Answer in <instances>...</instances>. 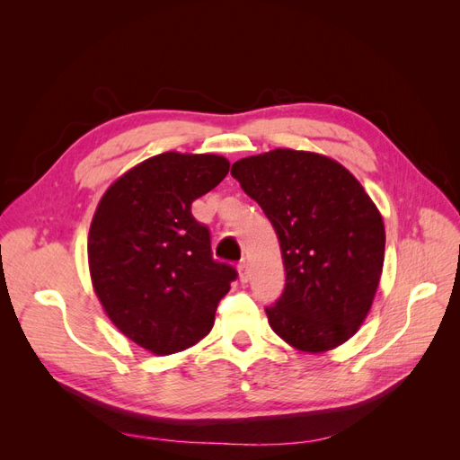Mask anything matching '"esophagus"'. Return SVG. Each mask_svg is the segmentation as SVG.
I'll return each mask as SVG.
<instances>
[{
    "instance_id": "34e87169",
    "label": "esophagus",
    "mask_w": 460,
    "mask_h": 460,
    "mask_svg": "<svg viewBox=\"0 0 460 460\" xmlns=\"http://www.w3.org/2000/svg\"><path fill=\"white\" fill-rule=\"evenodd\" d=\"M238 272H240V280H242L243 284L249 282V278H252V272H249V267H247L245 261H242V262L238 264Z\"/></svg>"
}]
</instances>
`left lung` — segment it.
<instances>
[{"label": "left lung", "instance_id": "left-lung-1", "mask_svg": "<svg viewBox=\"0 0 460 460\" xmlns=\"http://www.w3.org/2000/svg\"><path fill=\"white\" fill-rule=\"evenodd\" d=\"M232 176L280 240L286 288L270 328L291 347L323 353L367 318L384 267L385 230L358 180L333 159L274 149L235 161Z\"/></svg>", "mask_w": 460, "mask_h": 460}]
</instances>
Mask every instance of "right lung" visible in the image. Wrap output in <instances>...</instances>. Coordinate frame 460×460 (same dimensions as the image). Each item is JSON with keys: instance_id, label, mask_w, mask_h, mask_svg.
<instances>
[{"instance_id": "right-lung-1", "label": "right lung", "mask_w": 460, "mask_h": 460, "mask_svg": "<svg viewBox=\"0 0 460 460\" xmlns=\"http://www.w3.org/2000/svg\"><path fill=\"white\" fill-rule=\"evenodd\" d=\"M228 171L220 155L166 151L122 174L97 205L88 235L93 289L113 324L151 353L205 338L238 278L213 259L211 232L191 215Z\"/></svg>"}]
</instances>
